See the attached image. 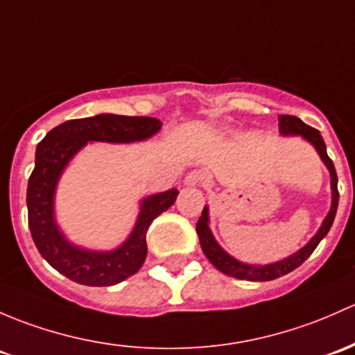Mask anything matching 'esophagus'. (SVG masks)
<instances>
[{"instance_id":"1","label":"esophagus","mask_w":355,"mask_h":355,"mask_svg":"<svg viewBox=\"0 0 355 355\" xmlns=\"http://www.w3.org/2000/svg\"><path fill=\"white\" fill-rule=\"evenodd\" d=\"M202 182H204V173H202V171L193 170V171H190L187 177H185L184 185H185V187H199V185L202 184Z\"/></svg>"}]
</instances>
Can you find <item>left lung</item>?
Here are the masks:
<instances>
[{
  "label": "left lung",
  "mask_w": 355,
  "mask_h": 355,
  "mask_svg": "<svg viewBox=\"0 0 355 355\" xmlns=\"http://www.w3.org/2000/svg\"><path fill=\"white\" fill-rule=\"evenodd\" d=\"M279 132L281 136H301L304 141H308L313 148L316 149L318 156L322 158L323 165L327 166V170L330 171V189H331V206L325 219L322 221V226L318 227L315 234L311 236V240L306 243L303 248H300L297 252H294L293 255L286 257V259L277 260V262L272 263H260V266H253V263L240 262L238 259H234L233 255L226 252L221 245L216 241L214 234H212L211 227H209V207L204 206L202 216L197 221V234H199L200 248H202L204 255L207 257L209 262L212 263L219 272L230 275V277L241 279V281H252V282H266V281H274V279L282 277V275L289 274L294 268H297L301 263L315 252V248L318 246L320 241L327 236V233L330 231L331 225H334L335 214H337L338 207V190H337V171H335L334 162L328 158L327 155V146L325 141H323L320 130L309 128L306 125L301 119L294 117V115H279Z\"/></svg>",
  "instance_id": "1"
}]
</instances>
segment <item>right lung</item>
<instances>
[{
	"label": "right lung",
	"instance_id": "right-lung-1",
	"mask_svg": "<svg viewBox=\"0 0 355 355\" xmlns=\"http://www.w3.org/2000/svg\"><path fill=\"white\" fill-rule=\"evenodd\" d=\"M162 122L153 117L98 114L59 124L37 144L35 168L28 178V227L40 255L59 274L83 286H115L136 274L146 260V231L177 200L178 190L153 193L139 200L132 231L112 250H92L73 243L55 219V190L71 159L88 143L129 144L159 132Z\"/></svg>",
	"mask_w": 355,
	"mask_h": 355
}]
</instances>
